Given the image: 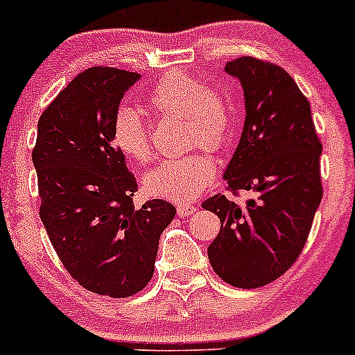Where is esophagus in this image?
<instances>
[{"label":"esophagus","instance_id":"esophagus-1","mask_svg":"<svg viewBox=\"0 0 355 355\" xmlns=\"http://www.w3.org/2000/svg\"><path fill=\"white\" fill-rule=\"evenodd\" d=\"M196 209H198V207L192 206V204H178V206H177V214L180 218L182 216H191V214L196 213Z\"/></svg>","mask_w":355,"mask_h":355}]
</instances>
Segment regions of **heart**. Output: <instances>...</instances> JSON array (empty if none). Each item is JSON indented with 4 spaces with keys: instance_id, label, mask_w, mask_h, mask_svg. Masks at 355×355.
Segmentation results:
<instances>
[{
    "instance_id": "b5f03b06",
    "label": "heart",
    "mask_w": 355,
    "mask_h": 355,
    "mask_svg": "<svg viewBox=\"0 0 355 355\" xmlns=\"http://www.w3.org/2000/svg\"><path fill=\"white\" fill-rule=\"evenodd\" d=\"M148 103L157 114L184 118L189 144L199 142L207 149H220L235 130V114L227 98L185 71H171L161 78L148 96ZM113 137L120 151L130 159L146 161L151 156L148 127L135 110L118 111ZM213 178L214 163L198 151L166 159L149 170L144 177V189L155 198L187 202L198 198Z\"/></svg>"
}]
</instances>
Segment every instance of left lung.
Listing matches in <instances>:
<instances>
[{
	"mask_svg": "<svg viewBox=\"0 0 355 355\" xmlns=\"http://www.w3.org/2000/svg\"><path fill=\"white\" fill-rule=\"evenodd\" d=\"M225 71L244 91L245 121L223 178L230 191H252L239 206L216 194L202 202L221 230L207 257L214 273L237 288H257L285 273L309 235L323 198L311 106L284 68L242 56Z\"/></svg>",
	"mask_w": 355,
	"mask_h": 355,
	"instance_id": "left-lung-1",
	"label": "left lung"
}]
</instances>
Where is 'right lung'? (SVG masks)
Returning a JSON list of instances; mask_svg holds the SVG:
<instances>
[{
    "label": "right lung",
    "mask_w": 355,
    "mask_h": 355,
    "mask_svg": "<svg viewBox=\"0 0 355 355\" xmlns=\"http://www.w3.org/2000/svg\"><path fill=\"white\" fill-rule=\"evenodd\" d=\"M134 71L94 67L53 99L37 123L32 163L42 225L68 273L99 295L130 297L155 273L159 235L175 206L146 200L135 209V177L113 137Z\"/></svg>",
    "instance_id": "add662e5"
}]
</instances>
